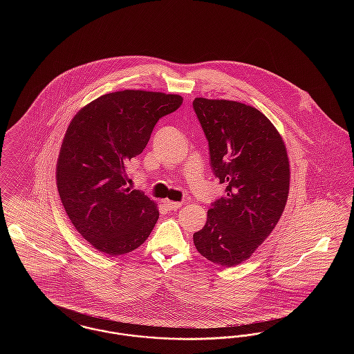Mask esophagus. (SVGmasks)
<instances>
[{
  "label": "esophagus",
  "instance_id": "1",
  "mask_svg": "<svg viewBox=\"0 0 354 354\" xmlns=\"http://www.w3.org/2000/svg\"><path fill=\"white\" fill-rule=\"evenodd\" d=\"M165 205H166V208H167V209H169V211H172V209H178V208H180V207L183 205V203L165 201Z\"/></svg>",
  "mask_w": 354,
  "mask_h": 354
}]
</instances>
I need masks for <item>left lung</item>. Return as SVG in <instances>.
Returning a JSON list of instances; mask_svg holds the SVG:
<instances>
[{"instance_id":"obj_1","label":"left lung","mask_w":354,"mask_h":354,"mask_svg":"<svg viewBox=\"0 0 354 354\" xmlns=\"http://www.w3.org/2000/svg\"><path fill=\"white\" fill-rule=\"evenodd\" d=\"M194 111L208 142L209 165L225 185L211 203L196 250L212 263L234 267L270 236L286 207L289 162L274 126L252 106L196 98Z\"/></svg>"}]
</instances>
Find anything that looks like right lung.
I'll return each instance as SVG.
<instances>
[{
  "label": "right lung",
  "mask_w": 354,
  "mask_h": 354,
  "mask_svg": "<svg viewBox=\"0 0 354 354\" xmlns=\"http://www.w3.org/2000/svg\"><path fill=\"white\" fill-rule=\"evenodd\" d=\"M182 103L180 95L123 90L88 103L71 120L57 187L68 219L95 250L131 252L151 234L159 212L145 192L126 187V169L147 146L158 120Z\"/></svg>",
  "instance_id": "obj_1"
}]
</instances>
